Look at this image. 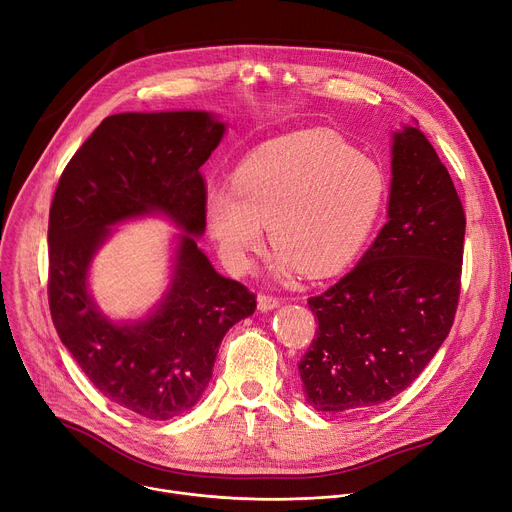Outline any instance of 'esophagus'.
I'll use <instances>...</instances> for the list:
<instances>
[{
    "mask_svg": "<svg viewBox=\"0 0 512 512\" xmlns=\"http://www.w3.org/2000/svg\"><path fill=\"white\" fill-rule=\"evenodd\" d=\"M280 298L278 296H271V294H259L257 298V304H259V311H271L276 309V306H280Z\"/></svg>",
    "mask_w": 512,
    "mask_h": 512,
    "instance_id": "obj_1",
    "label": "esophagus"
}]
</instances>
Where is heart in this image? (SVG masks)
Returning <instances> with one entry per match:
<instances>
[{
	"instance_id": "obj_1",
	"label": "heart",
	"mask_w": 512,
	"mask_h": 512,
	"mask_svg": "<svg viewBox=\"0 0 512 512\" xmlns=\"http://www.w3.org/2000/svg\"><path fill=\"white\" fill-rule=\"evenodd\" d=\"M387 193L381 164L327 131H298L253 150L214 189L206 214L224 261L245 271L261 249L263 226L282 274L313 278L346 267L379 218Z\"/></svg>"
}]
</instances>
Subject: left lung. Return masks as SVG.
Masks as SVG:
<instances>
[{"instance_id":"1","label":"left lung","mask_w":512,"mask_h":512,"mask_svg":"<svg viewBox=\"0 0 512 512\" xmlns=\"http://www.w3.org/2000/svg\"><path fill=\"white\" fill-rule=\"evenodd\" d=\"M389 220L360 263L309 298L298 370L319 412H354L410 387L445 342L461 294L465 212L418 121L393 135Z\"/></svg>"}]
</instances>
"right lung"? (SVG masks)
I'll return each mask as SVG.
<instances>
[{"instance_id":"right-lung-1","label":"right lung","mask_w":512,"mask_h":512,"mask_svg":"<svg viewBox=\"0 0 512 512\" xmlns=\"http://www.w3.org/2000/svg\"><path fill=\"white\" fill-rule=\"evenodd\" d=\"M222 133L224 123L203 111L111 115L67 162L51 201L53 325L90 383L148 420H170L197 403L222 337L257 309V296L220 276L193 241L206 230L199 168ZM148 211H164L188 230L174 286L150 320L115 326L85 292L87 265L109 225Z\"/></svg>"}]
</instances>
